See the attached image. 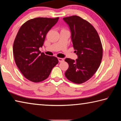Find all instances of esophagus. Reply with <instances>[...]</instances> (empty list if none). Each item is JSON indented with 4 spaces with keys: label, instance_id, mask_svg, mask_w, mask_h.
I'll list each match as a JSON object with an SVG mask.
<instances>
[{
    "label": "esophagus",
    "instance_id": "obj_1",
    "mask_svg": "<svg viewBox=\"0 0 121 121\" xmlns=\"http://www.w3.org/2000/svg\"><path fill=\"white\" fill-rule=\"evenodd\" d=\"M58 61H59V62H63V61L64 60V58H60V57H59V58H58Z\"/></svg>",
    "mask_w": 121,
    "mask_h": 121
}]
</instances>
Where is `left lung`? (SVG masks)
<instances>
[{"mask_svg": "<svg viewBox=\"0 0 121 121\" xmlns=\"http://www.w3.org/2000/svg\"><path fill=\"white\" fill-rule=\"evenodd\" d=\"M71 32L73 46L78 55L76 60L65 59L69 68L66 78L80 84L88 80L99 68L103 55L102 43L94 27L87 21L77 15L64 17Z\"/></svg>", "mask_w": 121, "mask_h": 121, "instance_id": "1", "label": "left lung"}]
</instances>
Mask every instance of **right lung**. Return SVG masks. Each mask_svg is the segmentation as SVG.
Wrapping results in <instances>:
<instances>
[{
  "label": "right lung",
  "instance_id": "1",
  "mask_svg": "<svg viewBox=\"0 0 121 121\" xmlns=\"http://www.w3.org/2000/svg\"><path fill=\"white\" fill-rule=\"evenodd\" d=\"M59 17H36L21 26L13 43V51L16 65L28 80L34 82L48 78L53 67L58 63L57 57L41 53L45 36L57 22Z\"/></svg>",
  "mask_w": 121,
  "mask_h": 121
}]
</instances>
